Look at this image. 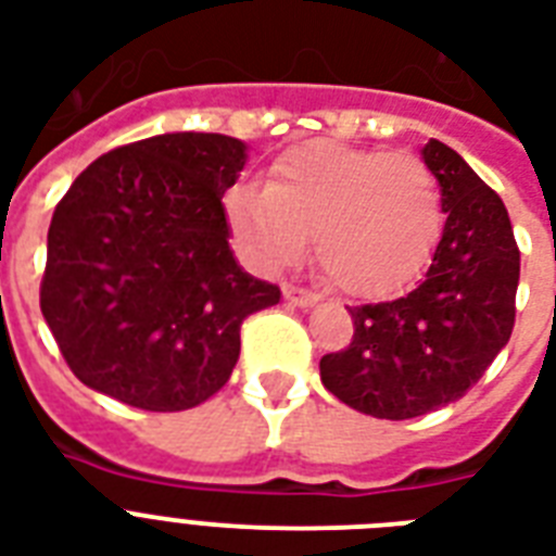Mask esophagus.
Segmentation results:
<instances>
[{
    "label": "esophagus",
    "instance_id": "obj_1",
    "mask_svg": "<svg viewBox=\"0 0 556 556\" xmlns=\"http://www.w3.org/2000/svg\"><path fill=\"white\" fill-rule=\"evenodd\" d=\"M282 296H286L291 305H300V308H312L317 305L320 296L312 294V291H305V288H296V286H282Z\"/></svg>",
    "mask_w": 556,
    "mask_h": 556
}]
</instances>
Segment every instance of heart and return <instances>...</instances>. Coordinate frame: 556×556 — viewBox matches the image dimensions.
Instances as JSON below:
<instances>
[{
	"label": "heart",
	"mask_w": 556,
	"mask_h": 556,
	"mask_svg": "<svg viewBox=\"0 0 556 556\" xmlns=\"http://www.w3.org/2000/svg\"><path fill=\"white\" fill-rule=\"evenodd\" d=\"M227 218L260 268H286L314 253L349 296L404 291L430 260L441 233L435 178L415 155H389L317 141L286 150L265 190H239Z\"/></svg>",
	"instance_id": "1"
}]
</instances>
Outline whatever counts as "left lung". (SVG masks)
Here are the masks:
<instances>
[{
    "instance_id": "left-lung-1",
    "label": "left lung",
    "mask_w": 556,
    "mask_h": 556,
    "mask_svg": "<svg viewBox=\"0 0 556 556\" xmlns=\"http://www.w3.org/2000/svg\"><path fill=\"white\" fill-rule=\"evenodd\" d=\"M444 230L409 294L352 308L355 340L320 361L323 387L357 413L404 421L465 395L508 346L519 251L508 210L458 152L430 138Z\"/></svg>"
}]
</instances>
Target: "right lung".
<instances>
[{
  "label": "right lung",
  "mask_w": 556,
  "mask_h": 556,
  "mask_svg": "<svg viewBox=\"0 0 556 556\" xmlns=\"http://www.w3.org/2000/svg\"><path fill=\"white\" fill-rule=\"evenodd\" d=\"M230 135L164 132L100 155L56 204L39 308L65 364L121 404L178 413L225 387L248 314L279 303L230 251Z\"/></svg>",
  "instance_id": "obj_1"
}]
</instances>
